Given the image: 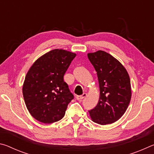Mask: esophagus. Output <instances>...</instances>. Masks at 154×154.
<instances>
[{"instance_id":"1","label":"esophagus","mask_w":154,"mask_h":154,"mask_svg":"<svg viewBox=\"0 0 154 154\" xmlns=\"http://www.w3.org/2000/svg\"><path fill=\"white\" fill-rule=\"evenodd\" d=\"M86 96H87V94L83 93L82 95H81V96H76V98H77V100H82L83 98H84Z\"/></svg>"}]
</instances>
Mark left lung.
<instances>
[{"mask_svg": "<svg viewBox=\"0 0 154 154\" xmlns=\"http://www.w3.org/2000/svg\"><path fill=\"white\" fill-rule=\"evenodd\" d=\"M98 80L100 96L94 109L89 111L92 120L100 125L114 123L123 116L131 99L129 75L118 60L106 51L88 54Z\"/></svg>", "mask_w": 154, "mask_h": 154, "instance_id": "8db88e82", "label": "left lung"}]
</instances>
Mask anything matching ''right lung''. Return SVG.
Here are the masks:
<instances>
[{
    "mask_svg": "<svg viewBox=\"0 0 154 154\" xmlns=\"http://www.w3.org/2000/svg\"><path fill=\"white\" fill-rule=\"evenodd\" d=\"M76 54L55 49L41 56L28 70L22 87L24 102L34 118L51 124L63 118L74 96L64 75Z\"/></svg>",
    "mask_w": 154,
    "mask_h": 154,
    "instance_id": "obj_1",
    "label": "right lung"
}]
</instances>
